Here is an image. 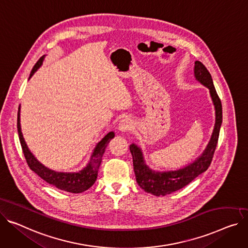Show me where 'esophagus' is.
I'll return each mask as SVG.
<instances>
[{
  "label": "esophagus",
  "instance_id": "esophagus-1",
  "mask_svg": "<svg viewBox=\"0 0 248 248\" xmlns=\"http://www.w3.org/2000/svg\"><path fill=\"white\" fill-rule=\"evenodd\" d=\"M119 128L122 131H128L133 128V122H131L129 119H124L121 121L119 124Z\"/></svg>",
  "mask_w": 248,
  "mask_h": 248
}]
</instances>
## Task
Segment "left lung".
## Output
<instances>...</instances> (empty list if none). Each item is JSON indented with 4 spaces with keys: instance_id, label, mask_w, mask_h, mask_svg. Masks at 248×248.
Wrapping results in <instances>:
<instances>
[{
    "instance_id": "left-lung-1",
    "label": "left lung",
    "mask_w": 248,
    "mask_h": 248,
    "mask_svg": "<svg viewBox=\"0 0 248 248\" xmlns=\"http://www.w3.org/2000/svg\"><path fill=\"white\" fill-rule=\"evenodd\" d=\"M194 64V76L197 80L209 89L213 105L216 108V125H214L210 141L203 154L195 161L184 169L173 171L160 172L153 171L148 169V167H146L140 147H138L135 143L129 145V151L131 155H133L136 179L139 186L144 191L156 196L167 195L183 188L191 183L195 177L204 172L210 166L217 145L219 130L222 123V106L220 98L213 86L211 76L205 68V65L199 61H196Z\"/></svg>"
}]
</instances>
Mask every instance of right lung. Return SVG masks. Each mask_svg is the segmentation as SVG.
<instances>
[{
	"mask_svg": "<svg viewBox=\"0 0 248 248\" xmlns=\"http://www.w3.org/2000/svg\"><path fill=\"white\" fill-rule=\"evenodd\" d=\"M44 58L45 57L43 56L36 62L34 68H32L31 72L30 78L34 75V73L41 67ZM16 127H18L20 142H21L22 150L29 168L32 171L36 172L40 177H42L44 180H46L47 184L55 186L59 189L73 192V193H80L82 191H85L89 189L95 183L96 177H97V170H98V168H100V164L102 161V156L105 153L108 143L112 138H114V134L112 131H110V133H108L100 142L96 144L95 148L93 150L91 161L82 170L78 172H57L43 166V164L40 161H38L37 158L29 151L21 131L20 109L18 111V123H16Z\"/></svg>",
	"mask_w": 248,
	"mask_h": 248,
	"instance_id": "1",
	"label": "right lung"
}]
</instances>
